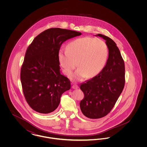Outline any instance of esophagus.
<instances>
[{
	"instance_id": "esophagus-1",
	"label": "esophagus",
	"mask_w": 147,
	"mask_h": 147,
	"mask_svg": "<svg viewBox=\"0 0 147 147\" xmlns=\"http://www.w3.org/2000/svg\"><path fill=\"white\" fill-rule=\"evenodd\" d=\"M72 88L74 89H77L79 88V86H78V85H73L72 86Z\"/></svg>"
}]
</instances>
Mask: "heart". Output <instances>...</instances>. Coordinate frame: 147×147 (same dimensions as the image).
Masks as SVG:
<instances>
[{
    "label": "heart",
    "instance_id": "heart-1",
    "mask_svg": "<svg viewBox=\"0 0 147 147\" xmlns=\"http://www.w3.org/2000/svg\"><path fill=\"white\" fill-rule=\"evenodd\" d=\"M108 57L106 43L90 37L76 39L67 45V51L60 49L58 52L59 62L65 75L70 76L77 63L78 69L71 77L76 81L96 76L104 68Z\"/></svg>",
    "mask_w": 147,
    "mask_h": 147
}]
</instances>
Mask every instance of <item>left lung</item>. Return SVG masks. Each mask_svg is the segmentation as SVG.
I'll return each mask as SVG.
<instances>
[{
  "label": "left lung",
  "instance_id": "8db88e82",
  "mask_svg": "<svg viewBox=\"0 0 147 147\" xmlns=\"http://www.w3.org/2000/svg\"><path fill=\"white\" fill-rule=\"evenodd\" d=\"M106 41L109 57L104 68L96 76L80 84L84 98L80 102L81 111L89 119H100L113 107L124 88L125 63L116 43L107 36L98 34Z\"/></svg>",
  "mask_w": 147,
  "mask_h": 147
}]
</instances>
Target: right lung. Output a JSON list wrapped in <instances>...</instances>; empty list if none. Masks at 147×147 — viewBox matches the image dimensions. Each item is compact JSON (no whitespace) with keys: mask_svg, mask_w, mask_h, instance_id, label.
Wrapping results in <instances>:
<instances>
[{"mask_svg":"<svg viewBox=\"0 0 147 147\" xmlns=\"http://www.w3.org/2000/svg\"><path fill=\"white\" fill-rule=\"evenodd\" d=\"M81 35L70 30L49 28L37 36L28 46L20 79L25 99L36 112L54 111L62 94L70 89V80L61 73L58 52L63 42Z\"/></svg>","mask_w":147,"mask_h":147,"instance_id":"obj_1","label":"right lung"}]
</instances>
